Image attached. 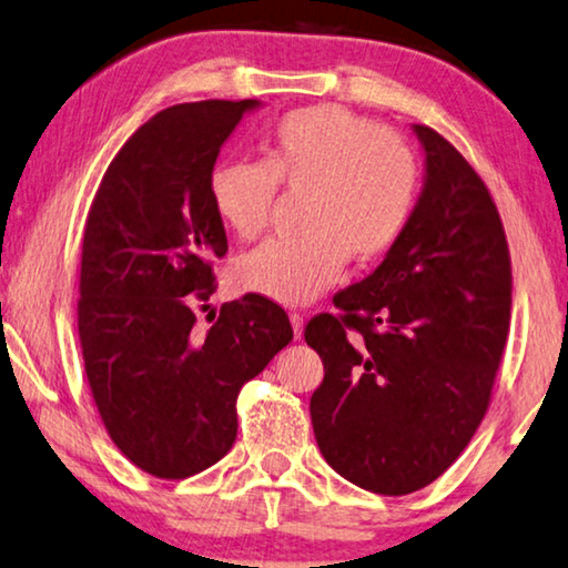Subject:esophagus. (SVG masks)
<instances>
[{"mask_svg": "<svg viewBox=\"0 0 568 568\" xmlns=\"http://www.w3.org/2000/svg\"><path fill=\"white\" fill-rule=\"evenodd\" d=\"M291 326H293V336H295V341H301V336H303V326H305V321H303L301 313H291Z\"/></svg>", "mask_w": 568, "mask_h": 568, "instance_id": "1", "label": "esophagus"}]
</instances>
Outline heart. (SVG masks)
I'll use <instances>...</instances> for the list:
<instances>
[{
  "mask_svg": "<svg viewBox=\"0 0 568 568\" xmlns=\"http://www.w3.org/2000/svg\"><path fill=\"white\" fill-rule=\"evenodd\" d=\"M277 184L303 192L298 237H273L237 260L242 293L305 305L338 281L348 255L379 257L412 217L419 171L412 149L341 105L285 113L263 139L260 161H220L206 179L212 210L232 235L265 230Z\"/></svg>",
  "mask_w": 568,
  "mask_h": 568,
  "instance_id": "b5f03b06",
  "label": "heart"
}]
</instances>
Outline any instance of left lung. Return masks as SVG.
I'll list each match as a JSON object with an SVG mask.
<instances>
[{
	"mask_svg": "<svg viewBox=\"0 0 568 568\" xmlns=\"http://www.w3.org/2000/svg\"><path fill=\"white\" fill-rule=\"evenodd\" d=\"M425 182L382 265L305 326L326 376L311 419L326 463L379 495L437 480L485 417L510 326V257L483 179L412 125Z\"/></svg>",
	"mask_w": 568,
	"mask_h": 568,
	"instance_id": "8db88e82",
	"label": "left lung"
}]
</instances>
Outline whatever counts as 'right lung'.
<instances>
[{
	"instance_id": "right-lung-1",
	"label": "right lung",
	"mask_w": 568,
	"mask_h": 568,
	"mask_svg": "<svg viewBox=\"0 0 568 568\" xmlns=\"http://www.w3.org/2000/svg\"><path fill=\"white\" fill-rule=\"evenodd\" d=\"M263 103L171 105L125 141L90 206L78 333L90 392L115 447L182 480L230 453L237 394L293 341L281 305L245 295L200 336L194 303L227 252L206 179L222 143Z\"/></svg>"
}]
</instances>
